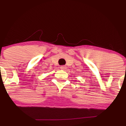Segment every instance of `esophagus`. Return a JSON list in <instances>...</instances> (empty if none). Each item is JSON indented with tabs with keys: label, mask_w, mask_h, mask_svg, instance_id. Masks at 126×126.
Masks as SVG:
<instances>
[{
	"label": "esophagus",
	"mask_w": 126,
	"mask_h": 126,
	"mask_svg": "<svg viewBox=\"0 0 126 126\" xmlns=\"http://www.w3.org/2000/svg\"><path fill=\"white\" fill-rule=\"evenodd\" d=\"M65 68H66V67H65L64 66H61V67H60V69H63V70H64V69H65Z\"/></svg>",
	"instance_id": "esophagus-1"
}]
</instances>
